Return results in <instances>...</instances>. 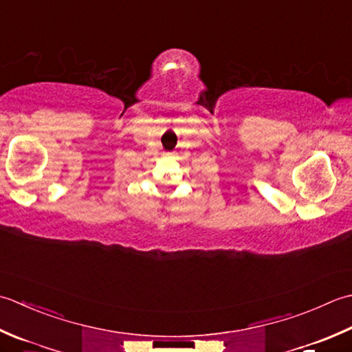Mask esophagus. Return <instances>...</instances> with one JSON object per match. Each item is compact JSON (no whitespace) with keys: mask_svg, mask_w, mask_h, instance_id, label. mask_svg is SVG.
<instances>
[{"mask_svg":"<svg viewBox=\"0 0 352 352\" xmlns=\"http://www.w3.org/2000/svg\"><path fill=\"white\" fill-rule=\"evenodd\" d=\"M167 155H171V153H167Z\"/></svg>","mask_w":352,"mask_h":352,"instance_id":"obj_1","label":"esophagus"}]
</instances>
